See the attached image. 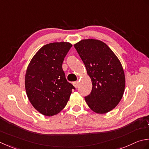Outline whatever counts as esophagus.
<instances>
[{"label": "esophagus", "instance_id": "1", "mask_svg": "<svg viewBox=\"0 0 149 149\" xmlns=\"http://www.w3.org/2000/svg\"><path fill=\"white\" fill-rule=\"evenodd\" d=\"M73 86L74 87H78V85H79V82L78 81H74L73 82Z\"/></svg>", "mask_w": 149, "mask_h": 149}]
</instances>
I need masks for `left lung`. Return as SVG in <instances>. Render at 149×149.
Returning <instances> with one entry per match:
<instances>
[{"mask_svg":"<svg viewBox=\"0 0 149 149\" xmlns=\"http://www.w3.org/2000/svg\"><path fill=\"white\" fill-rule=\"evenodd\" d=\"M92 81V91L85 97L89 108L105 114L119 104L125 77L121 63L108 45L96 39H84L74 45Z\"/></svg>","mask_w":149,"mask_h":149,"instance_id":"8db88e82","label":"left lung"}]
</instances>
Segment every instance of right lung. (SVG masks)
<instances>
[{
	"label": "right lung",
	"mask_w": 149,
	"mask_h": 149,
	"mask_svg": "<svg viewBox=\"0 0 149 149\" xmlns=\"http://www.w3.org/2000/svg\"><path fill=\"white\" fill-rule=\"evenodd\" d=\"M72 47L69 42H53L42 47L30 61L25 76L28 98L44 116L57 114L65 107L72 89L62 69L64 58Z\"/></svg>",
	"instance_id": "obj_1"
}]
</instances>
